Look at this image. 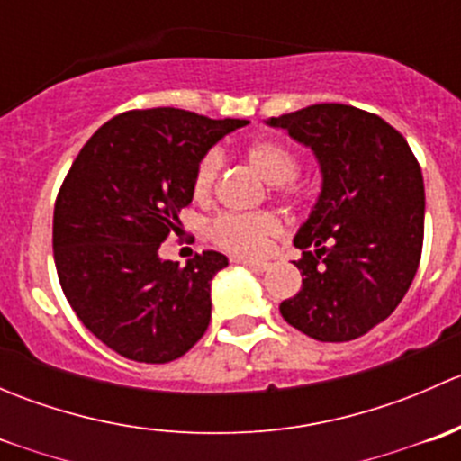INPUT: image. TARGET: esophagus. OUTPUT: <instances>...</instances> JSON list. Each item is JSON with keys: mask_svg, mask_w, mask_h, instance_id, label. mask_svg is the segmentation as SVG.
I'll use <instances>...</instances> for the list:
<instances>
[{"mask_svg": "<svg viewBox=\"0 0 461 461\" xmlns=\"http://www.w3.org/2000/svg\"><path fill=\"white\" fill-rule=\"evenodd\" d=\"M236 263L245 265V267H249L252 272H265V269L269 267V263H265V260H248V258H236Z\"/></svg>", "mask_w": 461, "mask_h": 461, "instance_id": "1", "label": "esophagus"}]
</instances>
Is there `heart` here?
I'll return each mask as SVG.
<instances>
[{
	"instance_id": "heart-1",
	"label": "heart",
	"mask_w": 461,
	"mask_h": 461,
	"mask_svg": "<svg viewBox=\"0 0 461 461\" xmlns=\"http://www.w3.org/2000/svg\"><path fill=\"white\" fill-rule=\"evenodd\" d=\"M243 158L248 165L265 180L274 185L276 192L294 194L292 176L296 174V153L285 142L276 138H258L243 147ZM222 169L221 151L212 149L198 160L194 171L192 192L196 201H209ZM281 234V221L269 212L257 213H221L209 225V239L218 248L234 252L239 257H263L269 249L272 239Z\"/></svg>"
}]
</instances>
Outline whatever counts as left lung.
I'll return each instance as SVG.
<instances>
[{
	"label": "left lung",
	"instance_id": "1",
	"mask_svg": "<svg viewBox=\"0 0 461 461\" xmlns=\"http://www.w3.org/2000/svg\"><path fill=\"white\" fill-rule=\"evenodd\" d=\"M267 124L312 149L323 178L294 239L303 285L278 310L317 341L364 337L394 312L420 267V162L397 129L350 104H312Z\"/></svg>",
	"mask_w": 461,
	"mask_h": 461
}]
</instances>
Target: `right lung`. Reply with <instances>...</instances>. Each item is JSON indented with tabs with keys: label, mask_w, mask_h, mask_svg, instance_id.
<instances>
[{
	"label": "right lung",
	"mask_w": 461,
	"mask_h": 461,
	"mask_svg": "<svg viewBox=\"0 0 461 461\" xmlns=\"http://www.w3.org/2000/svg\"><path fill=\"white\" fill-rule=\"evenodd\" d=\"M245 124L169 106L127 111L73 160L55 201V267L77 319L118 355L169 364L207 330L212 278L227 257L203 252L180 267L158 249L180 234L198 160Z\"/></svg>",
	"instance_id": "obj_1"
}]
</instances>
